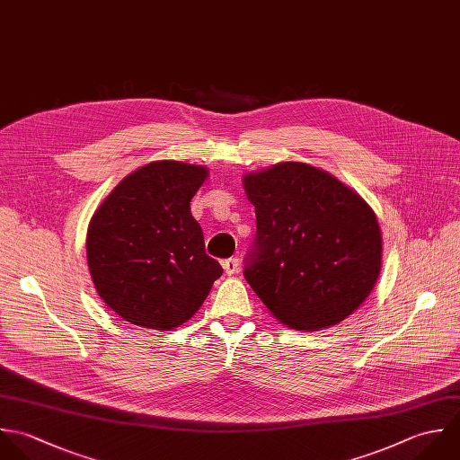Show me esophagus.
I'll return each instance as SVG.
<instances>
[{
	"label": "esophagus",
	"instance_id": "esophagus-1",
	"mask_svg": "<svg viewBox=\"0 0 460 460\" xmlns=\"http://www.w3.org/2000/svg\"><path fill=\"white\" fill-rule=\"evenodd\" d=\"M222 267H224V272H226L227 276H234V274H238V270H240V261H238V258H229V260H226V261L222 263Z\"/></svg>",
	"mask_w": 460,
	"mask_h": 460
}]
</instances>
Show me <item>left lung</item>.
<instances>
[{"mask_svg": "<svg viewBox=\"0 0 460 460\" xmlns=\"http://www.w3.org/2000/svg\"><path fill=\"white\" fill-rule=\"evenodd\" d=\"M243 190L258 226L243 276L270 314L305 332L349 318L382 269V233L367 200L302 162L249 172Z\"/></svg>", "mask_w": 460, "mask_h": 460, "instance_id": "left-lung-1", "label": "left lung"}]
</instances>
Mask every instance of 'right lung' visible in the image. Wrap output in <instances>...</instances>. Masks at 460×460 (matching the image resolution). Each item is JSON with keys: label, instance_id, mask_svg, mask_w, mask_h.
<instances>
[{"label": "right lung", "instance_id": "obj_1", "mask_svg": "<svg viewBox=\"0 0 460 460\" xmlns=\"http://www.w3.org/2000/svg\"><path fill=\"white\" fill-rule=\"evenodd\" d=\"M208 174L204 165L151 162L128 174L93 211L87 231L91 277L102 302L126 322L176 329L222 276L190 211Z\"/></svg>", "mask_w": 460, "mask_h": 460}]
</instances>
